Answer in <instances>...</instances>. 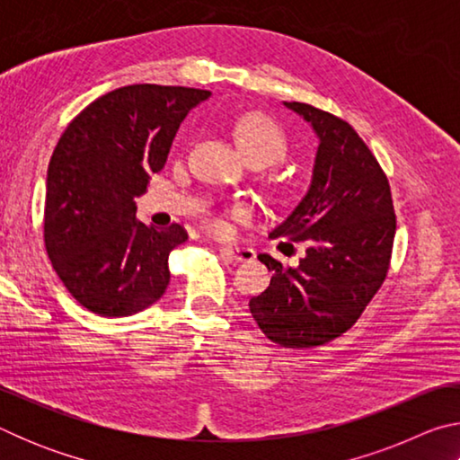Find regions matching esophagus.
<instances>
[{
    "label": "esophagus",
    "instance_id": "1",
    "mask_svg": "<svg viewBox=\"0 0 460 460\" xmlns=\"http://www.w3.org/2000/svg\"><path fill=\"white\" fill-rule=\"evenodd\" d=\"M223 252L229 255L231 260L235 261H252L255 258V252L252 247H245V245H225Z\"/></svg>",
    "mask_w": 460,
    "mask_h": 460
}]
</instances>
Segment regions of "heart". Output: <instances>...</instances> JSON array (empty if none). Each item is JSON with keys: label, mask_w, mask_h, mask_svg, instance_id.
Segmentation results:
<instances>
[{"label": "heart", "mask_w": 460, "mask_h": 460, "mask_svg": "<svg viewBox=\"0 0 460 460\" xmlns=\"http://www.w3.org/2000/svg\"><path fill=\"white\" fill-rule=\"evenodd\" d=\"M235 137L249 162H261V164L271 166L284 160L288 152L284 129L260 113L241 118L235 126Z\"/></svg>", "instance_id": "heart-1"}]
</instances>
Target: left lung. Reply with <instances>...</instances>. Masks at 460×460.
<instances>
[{"mask_svg": "<svg viewBox=\"0 0 460 460\" xmlns=\"http://www.w3.org/2000/svg\"><path fill=\"white\" fill-rule=\"evenodd\" d=\"M284 105L313 126L318 150L308 192L270 237L306 241V255L298 268L258 255L271 282L249 310L270 341L308 349L347 332L377 294L395 213L385 172L347 121L298 101Z\"/></svg>", "mask_w": 460, "mask_h": 460, "instance_id": "obj_1", "label": "left lung"}]
</instances>
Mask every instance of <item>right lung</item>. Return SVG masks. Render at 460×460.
Here are the masks:
<instances>
[{
  "label": "right lung",
  "mask_w": 460,
  "mask_h": 460,
  "mask_svg": "<svg viewBox=\"0 0 460 460\" xmlns=\"http://www.w3.org/2000/svg\"><path fill=\"white\" fill-rule=\"evenodd\" d=\"M211 91L129 84L87 105L54 147L44 243L73 298L99 316L142 313L170 282L168 255L184 227L136 219V197L166 164L178 128Z\"/></svg>",
  "instance_id": "add662e5"
}]
</instances>
